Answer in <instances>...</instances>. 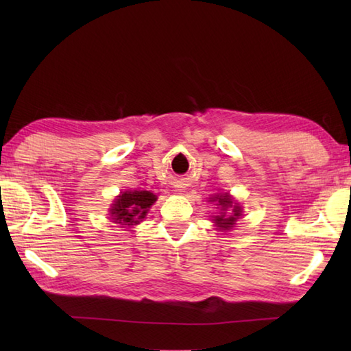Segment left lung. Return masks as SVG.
<instances>
[{
    "instance_id": "obj_1",
    "label": "left lung",
    "mask_w": 351,
    "mask_h": 351,
    "mask_svg": "<svg viewBox=\"0 0 351 351\" xmlns=\"http://www.w3.org/2000/svg\"><path fill=\"white\" fill-rule=\"evenodd\" d=\"M214 202H217V205H220L221 206V210H226V208H230L232 206V199H230L228 195H217L215 196L214 199ZM240 206H237V205H234V214L230 215V217H228V219H225V215H219L217 219H215V223H217V226H220V229H228V228H230L234 225V221L237 220V217L238 215H240Z\"/></svg>"
}]
</instances>
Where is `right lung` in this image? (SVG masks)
Listing matches in <instances>:
<instances>
[{"instance_id":"add662e5","label":"right lung","mask_w":351,"mask_h":351,"mask_svg":"<svg viewBox=\"0 0 351 351\" xmlns=\"http://www.w3.org/2000/svg\"><path fill=\"white\" fill-rule=\"evenodd\" d=\"M155 200L156 196L151 191H126L114 200V205L111 206V215L113 220L123 225L138 223Z\"/></svg>"}]
</instances>
